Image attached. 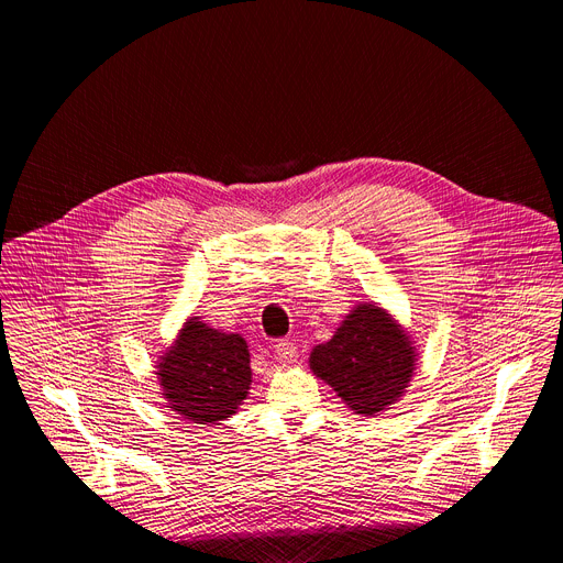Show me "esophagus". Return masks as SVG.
<instances>
[{"instance_id":"esophagus-1","label":"esophagus","mask_w":563,"mask_h":563,"mask_svg":"<svg viewBox=\"0 0 563 563\" xmlns=\"http://www.w3.org/2000/svg\"><path fill=\"white\" fill-rule=\"evenodd\" d=\"M275 358H277L279 363H292V361L297 358L295 342H290V340H279V342L275 344Z\"/></svg>"}]
</instances>
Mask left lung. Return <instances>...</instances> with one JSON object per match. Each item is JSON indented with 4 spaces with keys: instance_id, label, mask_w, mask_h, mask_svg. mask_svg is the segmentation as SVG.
<instances>
[{
    "instance_id": "left-lung-1",
    "label": "left lung",
    "mask_w": 563,
    "mask_h": 563,
    "mask_svg": "<svg viewBox=\"0 0 563 563\" xmlns=\"http://www.w3.org/2000/svg\"><path fill=\"white\" fill-rule=\"evenodd\" d=\"M410 335L385 309L358 305L333 338L311 352L309 365L356 415L374 417L397 404L415 372Z\"/></svg>"
}]
</instances>
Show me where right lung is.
I'll return each instance as SVG.
<instances>
[{"label":"right lung","instance_id":"add662e5","mask_svg":"<svg viewBox=\"0 0 563 563\" xmlns=\"http://www.w3.org/2000/svg\"><path fill=\"white\" fill-rule=\"evenodd\" d=\"M157 378L166 408L194 423L223 421L250 390L247 342L239 333H223L191 318L159 358Z\"/></svg>","mask_w":563,"mask_h":563}]
</instances>
